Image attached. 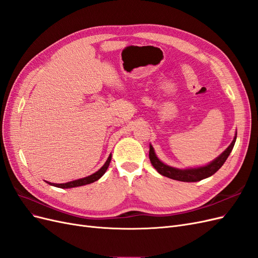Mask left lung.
<instances>
[{
  "mask_svg": "<svg viewBox=\"0 0 258 258\" xmlns=\"http://www.w3.org/2000/svg\"><path fill=\"white\" fill-rule=\"evenodd\" d=\"M236 139H237V135L235 136V138H233L230 145L226 148V150L218 156L217 158H215L212 162H210L209 165L204 167L190 168V169H177V168L167 166L158 159L152 145H150V160L152 162L153 167L157 170V172L163 176H167L169 178L176 179V181H181V182H198V181H201V179L213 175L216 171L224 165V162L228 158V156L233 148V145L236 143Z\"/></svg>",
  "mask_w": 258,
  "mask_h": 258,
  "instance_id": "left-lung-1",
  "label": "left lung"
}]
</instances>
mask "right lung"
Here are the masks:
<instances>
[{"instance_id": "add662e5", "label": "right lung", "mask_w": 258, "mask_h": 258, "mask_svg": "<svg viewBox=\"0 0 258 258\" xmlns=\"http://www.w3.org/2000/svg\"><path fill=\"white\" fill-rule=\"evenodd\" d=\"M111 159H112V155L108 156L107 160L105 161L104 165L101 167L97 172H95L93 174L89 175V176H86L84 178H79V179H75V181H71V182H68V183H63V184H54V183H50V182H47L49 185H52L54 187H59V188H72V187H79V186H83V185H87V184H90V183H93L98 181V179L102 176L105 171L107 170L108 166H110V162H111Z\"/></svg>"}]
</instances>
